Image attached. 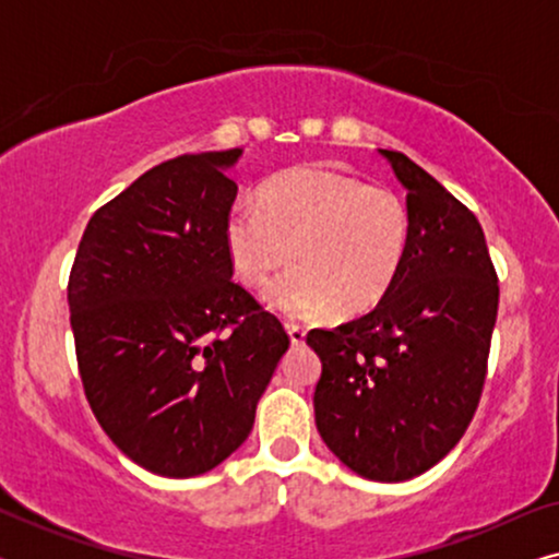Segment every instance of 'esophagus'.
Returning a JSON list of instances; mask_svg holds the SVG:
<instances>
[{"mask_svg":"<svg viewBox=\"0 0 559 559\" xmlns=\"http://www.w3.org/2000/svg\"><path fill=\"white\" fill-rule=\"evenodd\" d=\"M287 333H289V341H293V346H302L305 335H308V328L297 325V323H287Z\"/></svg>","mask_w":559,"mask_h":559,"instance_id":"obj_1","label":"esophagus"}]
</instances>
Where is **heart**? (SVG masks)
Masks as SVG:
<instances>
[{"label":"heart","mask_w":559,"mask_h":559,"mask_svg":"<svg viewBox=\"0 0 559 559\" xmlns=\"http://www.w3.org/2000/svg\"><path fill=\"white\" fill-rule=\"evenodd\" d=\"M409 209L392 188L328 167L274 175L259 205L241 201L226 216V251L249 287H266V302L293 318L335 308L361 316L384 300L407 257Z\"/></svg>","instance_id":"obj_1"}]
</instances>
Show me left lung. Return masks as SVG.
Wrapping results in <instances>:
<instances>
[{
  "label": "left lung",
  "instance_id": "obj_1",
  "mask_svg": "<svg viewBox=\"0 0 559 559\" xmlns=\"http://www.w3.org/2000/svg\"><path fill=\"white\" fill-rule=\"evenodd\" d=\"M379 152L407 188L400 277L371 312L308 343L323 361L320 438L358 476L400 484L440 463L476 415L499 277L478 218L407 155Z\"/></svg>",
  "mask_w": 559,
  "mask_h": 559
}]
</instances>
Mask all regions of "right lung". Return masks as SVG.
Wrapping results in <instances>:
<instances>
[{
    "label": "right lung",
    "instance_id": "add662e5",
    "mask_svg": "<svg viewBox=\"0 0 559 559\" xmlns=\"http://www.w3.org/2000/svg\"><path fill=\"white\" fill-rule=\"evenodd\" d=\"M241 150L155 165L91 216L68 277L83 392L127 457L190 478L254 425L289 335L231 280L226 170Z\"/></svg>",
    "mask_w": 559,
    "mask_h": 559
}]
</instances>
